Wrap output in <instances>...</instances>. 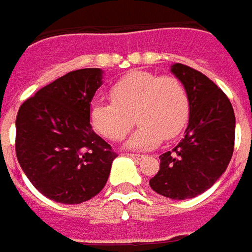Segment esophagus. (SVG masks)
Listing matches in <instances>:
<instances>
[{"mask_svg": "<svg viewBox=\"0 0 252 252\" xmlns=\"http://www.w3.org/2000/svg\"><path fill=\"white\" fill-rule=\"evenodd\" d=\"M127 156H130L131 158H136V160H141V158H143L141 154H134V153H130V154H127Z\"/></svg>", "mask_w": 252, "mask_h": 252, "instance_id": "obj_1", "label": "esophagus"}]
</instances>
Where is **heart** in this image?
I'll return each instance as SVG.
<instances>
[{"mask_svg": "<svg viewBox=\"0 0 252 252\" xmlns=\"http://www.w3.org/2000/svg\"><path fill=\"white\" fill-rule=\"evenodd\" d=\"M112 102L95 101L90 119L94 130L111 141L122 140L133 126H140L127 146L153 149L162 139L177 137L189 116L188 92L174 75L137 71L123 77L109 91Z\"/></svg>", "mask_w": 252, "mask_h": 252, "instance_id": "1", "label": "heart"}]
</instances>
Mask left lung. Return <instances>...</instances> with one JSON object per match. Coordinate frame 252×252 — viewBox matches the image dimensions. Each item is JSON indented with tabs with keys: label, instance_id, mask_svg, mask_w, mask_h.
I'll return each instance as SVG.
<instances>
[{
	"label": "left lung",
	"instance_id": "8db88e82",
	"mask_svg": "<svg viewBox=\"0 0 252 252\" xmlns=\"http://www.w3.org/2000/svg\"><path fill=\"white\" fill-rule=\"evenodd\" d=\"M171 71L189 98L185 137L160 156L150 179L153 190L169 199H190L208 190L226 171L234 150L236 116L227 95L198 70L177 63Z\"/></svg>",
	"mask_w": 252,
	"mask_h": 252
}]
</instances>
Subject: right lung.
<instances>
[{
	"label": "right lung",
	"mask_w": 252,
	"mask_h": 252,
	"mask_svg": "<svg viewBox=\"0 0 252 252\" xmlns=\"http://www.w3.org/2000/svg\"><path fill=\"white\" fill-rule=\"evenodd\" d=\"M99 68L70 71L21 105L15 151L25 175L44 196L83 203L105 187L118 154L92 130L91 101Z\"/></svg>",
	"instance_id": "right-lung-1"
}]
</instances>
